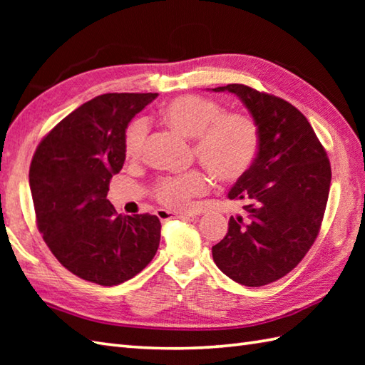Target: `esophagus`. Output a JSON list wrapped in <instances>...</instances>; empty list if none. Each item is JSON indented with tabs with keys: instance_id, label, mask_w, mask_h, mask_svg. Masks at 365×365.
<instances>
[{
	"instance_id": "1",
	"label": "esophagus",
	"mask_w": 365,
	"mask_h": 365,
	"mask_svg": "<svg viewBox=\"0 0 365 365\" xmlns=\"http://www.w3.org/2000/svg\"><path fill=\"white\" fill-rule=\"evenodd\" d=\"M199 215V212L196 210H191V212H169L165 210V208H158L157 210V216L161 221H168V220H173V218H185V216H196Z\"/></svg>"
}]
</instances>
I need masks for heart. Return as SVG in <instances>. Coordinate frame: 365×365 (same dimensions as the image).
<instances>
[{"mask_svg": "<svg viewBox=\"0 0 365 365\" xmlns=\"http://www.w3.org/2000/svg\"><path fill=\"white\" fill-rule=\"evenodd\" d=\"M161 119L185 138L195 139L192 152L208 173L220 182H234L243 177L255 161L260 145L259 127L251 115L224 113L212 98L180 96L161 108ZM147 122L135 119L125 130L123 150L128 160L143 152ZM208 188V178L199 170L166 177L158 182L155 196L161 204L185 210Z\"/></svg>", "mask_w": 365, "mask_h": 365, "instance_id": "heart-1", "label": "heart"}]
</instances>
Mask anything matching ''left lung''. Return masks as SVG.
<instances>
[{"label":"left lung","mask_w":365,"mask_h":365,"mask_svg":"<svg viewBox=\"0 0 365 365\" xmlns=\"http://www.w3.org/2000/svg\"><path fill=\"white\" fill-rule=\"evenodd\" d=\"M213 92L235 94L259 127L250 170L229 191L243 215L230 216L227 235L212 247L224 274L246 287L274 282L311 250L327 208L331 165L309 120L292 103L245 84Z\"/></svg>","instance_id":"8db88e82"}]
</instances>
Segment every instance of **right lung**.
<instances>
[{"label": "right lung", "instance_id": "add662e5", "mask_svg": "<svg viewBox=\"0 0 365 365\" xmlns=\"http://www.w3.org/2000/svg\"><path fill=\"white\" fill-rule=\"evenodd\" d=\"M157 97L122 92L89 100L42 139L31 161L37 227L61 265L84 281L119 285L157 254V216H122L106 199L125 161L128 123Z\"/></svg>", "mask_w": 365, "mask_h": 365}]
</instances>
